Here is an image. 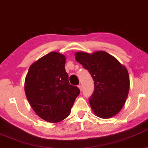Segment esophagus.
Segmentation results:
<instances>
[{
    "label": "esophagus",
    "instance_id": "esophagus-1",
    "mask_svg": "<svg viewBox=\"0 0 148 148\" xmlns=\"http://www.w3.org/2000/svg\"><path fill=\"white\" fill-rule=\"evenodd\" d=\"M78 88H79V90H80V91H82V86L81 84H79V85H78Z\"/></svg>",
    "mask_w": 148,
    "mask_h": 148
}]
</instances>
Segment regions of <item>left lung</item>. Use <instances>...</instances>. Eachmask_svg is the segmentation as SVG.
<instances>
[{
  "label": "left lung",
  "mask_w": 148,
  "mask_h": 148,
  "mask_svg": "<svg viewBox=\"0 0 148 148\" xmlns=\"http://www.w3.org/2000/svg\"><path fill=\"white\" fill-rule=\"evenodd\" d=\"M75 60L88 71L94 82L89 102L96 116L108 119L116 114L129 94V77L125 66L104 51L92 54L77 52Z\"/></svg>",
  "instance_id": "left-lung-1"
}]
</instances>
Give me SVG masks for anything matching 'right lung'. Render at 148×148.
Masks as SVG:
<instances>
[{"mask_svg":"<svg viewBox=\"0 0 148 148\" xmlns=\"http://www.w3.org/2000/svg\"><path fill=\"white\" fill-rule=\"evenodd\" d=\"M65 56L52 52L30 66L25 80L27 100L35 112L48 122L58 123L70 114L80 90L69 82Z\"/></svg>","mask_w":148,"mask_h":148,"instance_id":"add662e5","label":"right lung"}]
</instances>
